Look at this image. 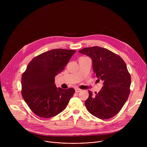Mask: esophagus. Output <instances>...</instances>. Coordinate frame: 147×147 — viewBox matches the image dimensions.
Here are the masks:
<instances>
[{
	"label": "esophagus",
	"mask_w": 147,
	"mask_h": 147,
	"mask_svg": "<svg viewBox=\"0 0 147 147\" xmlns=\"http://www.w3.org/2000/svg\"><path fill=\"white\" fill-rule=\"evenodd\" d=\"M75 91H76V92H79L81 91V90L78 88H75Z\"/></svg>",
	"instance_id": "esophagus-1"
}]
</instances>
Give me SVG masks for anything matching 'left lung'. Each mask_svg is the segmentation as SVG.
<instances>
[{
  "label": "left lung",
  "mask_w": 147,
  "mask_h": 147,
  "mask_svg": "<svg viewBox=\"0 0 147 147\" xmlns=\"http://www.w3.org/2000/svg\"><path fill=\"white\" fill-rule=\"evenodd\" d=\"M92 59L95 76L103 81L98 93L88 91L85 105L88 112L100 119L113 117L121 109L130 94L131 77L127 66L119 55L99 47L83 48L78 51Z\"/></svg>",
  "instance_id": "1"
}]
</instances>
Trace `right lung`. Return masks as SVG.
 I'll return each mask as SVG.
<instances>
[{"mask_svg":"<svg viewBox=\"0 0 147 147\" xmlns=\"http://www.w3.org/2000/svg\"><path fill=\"white\" fill-rule=\"evenodd\" d=\"M74 50L55 49L35 57L22 78V94L38 116L50 118L63 111L75 92L73 88H57L55 77L64 70Z\"/></svg>","mask_w":147,"mask_h":147,"instance_id":"right-lung-1","label":"right lung"}]
</instances>
